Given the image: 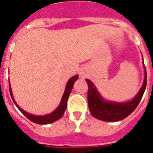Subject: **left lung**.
<instances>
[{"label": "left lung", "instance_id": "8db88e82", "mask_svg": "<svg viewBox=\"0 0 153 153\" xmlns=\"http://www.w3.org/2000/svg\"><path fill=\"white\" fill-rule=\"evenodd\" d=\"M86 82L89 88L87 94L89 109L92 116L104 121H118L132 114L140 103L147 85V73L145 67V79L141 88L132 100L125 102L105 100L102 98L92 82L89 79H86Z\"/></svg>", "mask_w": 153, "mask_h": 153}]
</instances>
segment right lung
Here are the masks:
<instances>
[{"label": "right lung", "instance_id": "1", "mask_svg": "<svg viewBox=\"0 0 153 153\" xmlns=\"http://www.w3.org/2000/svg\"><path fill=\"white\" fill-rule=\"evenodd\" d=\"M79 79V76L78 75H74L72 78L68 80L67 83V86H66V88H65L64 93H63V95L62 97V99H61V102H60L59 106L56 108V109L49 114H46V115H42V116H36V115H33V114H28L25 110H23L21 108H20V106L16 104L15 99L13 98V92H12V90H11L10 83H9V92H10V95L12 97V99H13L14 104L16 105L19 110H20L21 113H22L24 115H25L26 117L29 119L30 121H32V122L36 124H39V125H47V124H51L54 121H57L59 118H61L62 117V115L64 114V112L67 109V99H68V97H69L70 94L71 92L72 88H73V86H74V82L76 81L77 79Z\"/></svg>", "mask_w": 153, "mask_h": 153}]
</instances>
